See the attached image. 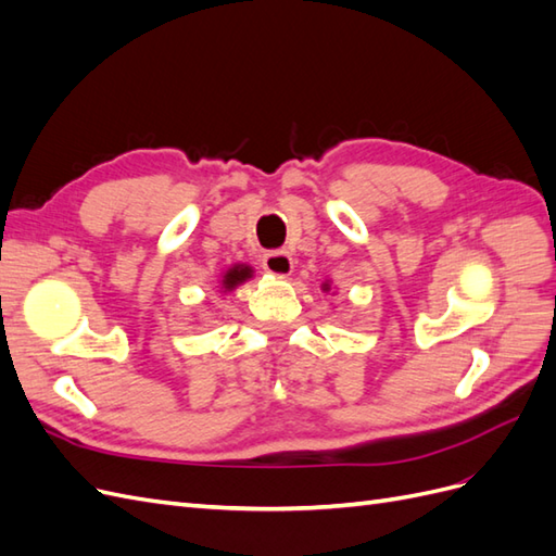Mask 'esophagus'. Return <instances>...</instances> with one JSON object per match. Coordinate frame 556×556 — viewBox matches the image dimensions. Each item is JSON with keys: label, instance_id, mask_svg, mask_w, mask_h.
I'll return each instance as SVG.
<instances>
[{"label": "esophagus", "instance_id": "obj_1", "mask_svg": "<svg viewBox=\"0 0 556 556\" xmlns=\"http://www.w3.org/2000/svg\"><path fill=\"white\" fill-rule=\"evenodd\" d=\"M262 266L266 268L268 274L274 276H290L292 268H294V260L290 257L288 250H271L266 252V255L262 257Z\"/></svg>", "mask_w": 556, "mask_h": 556}]
</instances>
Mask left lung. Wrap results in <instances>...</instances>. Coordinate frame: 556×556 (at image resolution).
<instances>
[{"label": "left lung", "mask_w": 556, "mask_h": 556, "mask_svg": "<svg viewBox=\"0 0 556 556\" xmlns=\"http://www.w3.org/2000/svg\"><path fill=\"white\" fill-rule=\"evenodd\" d=\"M325 290H329V288H327V285H325Z\"/></svg>", "instance_id": "1"}]
</instances>
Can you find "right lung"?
<instances>
[{
	"mask_svg": "<svg viewBox=\"0 0 556 556\" xmlns=\"http://www.w3.org/2000/svg\"><path fill=\"white\" fill-rule=\"evenodd\" d=\"M250 276H252V268H250V266H243V264L231 266L229 271L225 274V278H223V288H225V290H233L239 282L248 280Z\"/></svg>",
	"mask_w": 556,
	"mask_h": 556,
	"instance_id": "right-lung-1",
	"label": "right lung"
}]
</instances>
